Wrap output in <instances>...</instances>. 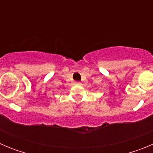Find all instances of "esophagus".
<instances>
[{
	"label": "esophagus",
	"mask_w": 153,
	"mask_h": 153,
	"mask_svg": "<svg viewBox=\"0 0 153 153\" xmlns=\"http://www.w3.org/2000/svg\"><path fill=\"white\" fill-rule=\"evenodd\" d=\"M76 84H77V85H79L80 84V82H76Z\"/></svg>",
	"instance_id": "obj_1"
}]
</instances>
